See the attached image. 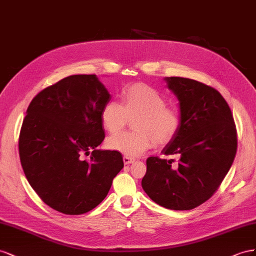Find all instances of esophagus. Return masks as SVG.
Returning <instances> with one entry per match:
<instances>
[{
	"label": "esophagus",
	"mask_w": 256,
	"mask_h": 256,
	"mask_svg": "<svg viewBox=\"0 0 256 256\" xmlns=\"http://www.w3.org/2000/svg\"><path fill=\"white\" fill-rule=\"evenodd\" d=\"M123 162H124V164H130V163L135 162V158L128 156H123Z\"/></svg>",
	"instance_id": "obj_1"
}]
</instances>
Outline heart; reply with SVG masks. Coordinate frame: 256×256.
<instances>
[{
    "label": "heart",
    "instance_id": "b5f03b06",
    "mask_svg": "<svg viewBox=\"0 0 256 256\" xmlns=\"http://www.w3.org/2000/svg\"><path fill=\"white\" fill-rule=\"evenodd\" d=\"M120 98L121 104L109 100L102 108V124L108 133L116 134L124 128L130 118H135V130L109 137V149L137 156L152 144L165 146L177 135L181 126L180 112L166 105V98L153 86L144 82L128 84L121 89Z\"/></svg>",
    "mask_w": 256,
    "mask_h": 256
}]
</instances>
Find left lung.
I'll list each match as a JSON object with an SVG mask.
<instances>
[{
  "label": "left lung",
  "instance_id": "obj_1",
  "mask_svg": "<svg viewBox=\"0 0 256 256\" xmlns=\"http://www.w3.org/2000/svg\"><path fill=\"white\" fill-rule=\"evenodd\" d=\"M180 100L181 126L163 149L167 160L147 158L142 186L150 198L172 210H191L207 202L221 186L237 151V130L228 102L206 84L182 77L166 78Z\"/></svg>",
  "mask_w": 256,
  "mask_h": 256
}]
</instances>
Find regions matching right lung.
I'll list each match as a JSON object with an SVG mask.
<instances>
[{
    "label": "right lung",
    "instance_id": "add662e5",
    "mask_svg": "<svg viewBox=\"0 0 256 256\" xmlns=\"http://www.w3.org/2000/svg\"><path fill=\"white\" fill-rule=\"evenodd\" d=\"M109 100L96 75H72L42 90L26 109L20 162L40 198L61 214L96 208L123 168L119 151L96 148L105 138L100 112Z\"/></svg>",
    "mask_w": 256,
    "mask_h": 256
}]
</instances>
